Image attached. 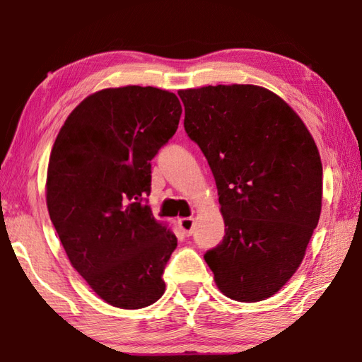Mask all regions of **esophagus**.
<instances>
[{
  "label": "esophagus",
  "instance_id": "obj_1",
  "mask_svg": "<svg viewBox=\"0 0 362 362\" xmlns=\"http://www.w3.org/2000/svg\"><path fill=\"white\" fill-rule=\"evenodd\" d=\"M179 228L185 236H189L193 233V225H194V220L192 217H185V218H179Z\"/></svg>",
  "mask_w": 362,
  "mask_h": 362
}]
</instances>
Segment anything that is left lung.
<instances>
[{"instance_id":"1","label":"left lung","mask_w":362,"mask_h":362,"mask_svg":"<svg viewBox=\"0 0 362 362\" xmlns=\"http://www.w3.org/2000/svg\"><path fill=\"white\" fill-rule=\"evenodd\" d=\"M179 95L225 222L222 243L204 260L223 296L260 302L297 272L320 222V151L300 116L260 86H204Z\"/></svg>"}]
</instances>
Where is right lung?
I'll list each match as a JSON object with an SVG mask.
<instances>
[{"mask_svg":"<svg viewBox=\"0 0 362 362\" xmlns=\"http://www.w3.org/2000/svg\"><path fill=\"white\" fill-rule=\"evenodd\" d=\"M182 115L174 93L151 86L102 89L60 127L47 166L46 204L71 267L97 296L122 310L155 303L177 247L144 204L150 161Z\"/></svg>","mask_w":362,"mask_h":362,"instance_id":"1","label":"right lung"}]
</instances>
